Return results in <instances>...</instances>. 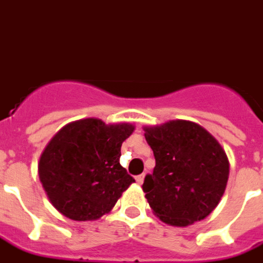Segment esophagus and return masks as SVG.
Segmentation results:
<instances>
[{
    "label": "esophagus",
    "mask_w": 263,
    "mask_h": 263,
    "mask_svg": "<svg viewBox=\"0 0 263 263\" xmlns=\"http://www.w3.org/2000/svg\"><path fill=\"white\" fill-rule=\"evenodd\" d=\"M135 180H137L138 184H142V182H143V180H145V174H139V176L135 177Z\"/></svg>",
    "instance_id": "34e87169"
}]
</instances>
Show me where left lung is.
I'll use <instances>...</instances> for the list:
<instances>
[{
    "mask_svg": "<svg viewBox=\"0 0 263 263\" xmlns=\"http://www.w3.org/2000/svg\"><path fill=\"white\" fill-rule=\"evenodd\" d=\"M143 131L156 160L142 185L153 213L177 227L211 215L229 180V159L220 143L199 124L185 120Z\"/></svg>",
    "mask_w": 263,
    "mask_h": 263,
    "instance_id": "8db88e82",
    "label": "left lung"
}]
</instances>
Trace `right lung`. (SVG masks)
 Masks as SVG:
<instances>
[{"label":"right lung","mask_w":263,"mask_h":263,"mask_svg":"<svg viewBox=\"0 0 263 263\" xmlns=\"http://www.w3.org/2000/svg\"><path fill=\"white\" fill-rule=\"evenodd\" d=\"M131 124L107 125L99 118L69 122L48 142L39 177L52 206L72 220H96L111 211L135 180L120 164Z\"/></svg>","instance_id":"add662e5"}]
</instances>
